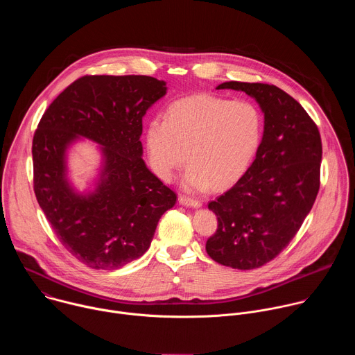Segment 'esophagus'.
Masks as SVG:
<instances>
[{
	"mask_svg": "<svg viewBox=\"0 0 355 355\" xmlns=\"http://www.w3.org/2000/svg\"><path fill=\"white\" fill-rule=\"evenodd\" d=\"M178 202H180L181 205L188 207V208H200V207H202V204H200L199 200L192 199V198H189V196H184V195H180Z\"/></svg>",
	"mask_w": 355,
	"mask_h": 355,
	"instance_id": "esophagus-1",
	"label": "esophagus"
}]
</instances>
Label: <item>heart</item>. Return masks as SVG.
I'll return each mask as SVG.
<instances>
[{"label":"heart","mask_w":355,"mask_h":355,"mask_svg":"<svg viewBox=\"0 0 355 355\" xmlns=\"http://www.w3.org/2000/svg\"><path fill=\"white\" fill-rule=\"evenodd\" d=\"M263 137V115L245 99L229 101L193 95L174 103L163 118L146 129L150 166L170 181L188 159L182 177L187 191H204L211 184L225 188L248 170Z\"/></svg>","instance_id":"b5f03b06"}]
</instances>
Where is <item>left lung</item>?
<instances>
[{
  "label": "left lung",
  "mask_w": 355,
  "mask_h": 355,
  "mask_svg": "<svg viewBox=\"0 0 355 355\" xmlns=\"http://www.w3.org/2000/svg\"><path fill=\"white\" fill-rule=\"evenodd\" d=\"M216 89L245 92L264 114L254 162L208 205L218 216V230L207 241L209 257L252 270L275 259L311 212L320 187L322 140L306 111L275 85L229 81Z\"/></svg>",
  "instance_id": "left-lung-1"
}]
</instances>
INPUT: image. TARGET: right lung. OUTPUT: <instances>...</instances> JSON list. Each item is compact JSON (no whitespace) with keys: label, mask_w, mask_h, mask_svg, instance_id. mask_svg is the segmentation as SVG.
<instances>
[{"label":"right lung","mask_w":355,"mask_h":355,"mask_svg":"<svg viewBox=\"0 0 355 355\" xmlns=\"http://www.w3.org/2000/svg\"><path fill=\"white\" fill-rule=\"evenodd\" d=\"M167 94L148 76H85L43 114L33 136V189L62 244L94 270H118L141 257L177 195L151 173L140 141L143 116ZM98 144L101 163L89 189L68 177V150Z\"/></svg>","instance_id":"right-lung-1"}]
</instances>
